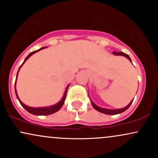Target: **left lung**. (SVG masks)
I'll list each match as a JSON object with an SVG mask.
<instances>
[{"instance_id": "8db88e82", "label": "left lung", "mask_w": 158, "mask_h": 158, "mask_svg": "<svg viewBox=\"0 0 158 158\" xmlns=\"http://www.w3.org/2000/svg\"><path fill=\"white\" fill-rule=\"evenodd\" d=\"M113 54H114V55H117V56H125V57H126L127 59H128V60H129L131 62V59H130L129 56L127 55V54H126V53H124V52H113ZM133 100H134V99H133ZM133 100H131V102H130L129 104L128 105V106H126L125 108H120V109H107V108H101V107L97 106V105L94 104V103L92 102L91 100H90V102H91V104H92V106H93L94 108H95V109L97 110H98L99 112H101V113L105 114H108V115H115V114H118L123 113V112H124L125 110H126L127 109H128V108L130 107V106L131 105V103H132V102H133Z\"/></svg>"}]
</instances>
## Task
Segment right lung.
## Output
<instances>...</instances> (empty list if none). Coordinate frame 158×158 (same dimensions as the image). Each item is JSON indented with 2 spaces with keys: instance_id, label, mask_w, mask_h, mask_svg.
Masks as SVG:
<instances>
[{
  "instance_id": "right-lung-1",
  "label": "right lung",
  "mask_w": 158,
  "mask_h": 158,
  "mask_svg": "<svg viewBox=\"0 0 158 158\" xmlns=\"http://www.w3.org/2000/svg\"><path fill=\"white\" fill-rule=\"evenodd\" d=\"M45 48H46V47H44V48H41V49H39V50H35V51H33V52H30V53L29 54V55L27 56V58H26V59H25V60L23 61V62L22 63V64H23V63L25 62V61H26L27 60V59H29V58L30 57V56H31L32 55V54H34V53H35V52H36L39 51V50H42V49H44ZM22 64H21V66H20V68H19V71L20 68H21V67L22 66ZM19 71H18V73H19ZM18 73H17V77H18ZM17 77H16V80H15V90L16 97H17L18 99H19V102L21 103V106H23V108H24V109H26V110H27V111L29 112V113L33 114V115H37V116H39V115H42V116H44V115H50V114H52L55 113V112H56V111H58V110H59L60 109V108H61V107H62L63 105H64V100H65V98H66L67 90H68V88L69 85L66 88V90H65L64 94V96H63L62 99H61V100L59 101V102H58V103H56V104L53 105V106H49V107H44V108H32V107H29V106H26V105L23 104V103L22 102H21V100H20L19 97H18L17 91H16V87H15L16 81H17Z\"/></svg>"
}]
</instances>
